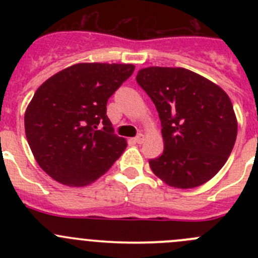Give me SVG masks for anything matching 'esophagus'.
<instances>
[{
  "instance_id": "34e87169",
  "label": "esophagus",
  "mask_w": 258,
  "mask_h": 258,
  "mask_svg": "<svg viewBox=\"0 0 258 258\" xmlns=\"http://www.w3.org/2000/svg\"><path fill=\"white\" fill-rule=\"evenodd\" d=\"M134 141L136 142V144H142V142L145 141V136L142 134H139L136 137H135Z\"/></svg>"
}]
</instances>
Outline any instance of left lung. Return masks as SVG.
Wrapping results in <instances>:
<instances>
[{"label":"left lung","instance_id":"left-lung-1","mask_svg":"<svg viewBox=\"0 0 258 258\" xmlns=\"http://www.w3.org/2000/svg\"><path fill=\"white\" fill-rule=\"evenodd\" d=\"M136 81L155 103L162 126L163 153L148 161L153 173L177 188L201 186L212 178L237 136L227 93L181 67L140 70Z\"/></svg>","mask_w":258,"mask_h":258}]
</instances>
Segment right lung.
Masks as SVG:
<instances>
[{
    "mask_svg": "<svg viewBox=\"0 0 258 258\" xmlns=\"http://www.w3.org/2000/svg\"><path fill=\"white\" fill-rule=\"evenodd\" d=\"M134 64L79 63L38 87L25 113V131L47 175L72 187L90 184L118 160L126 140L114 134L107 101Z\"/></svg>",
    "mask_w": 258,
    "mask_h": 258,
    "instance_id": "right-lung-1",
    "label": "right lung"
}]
</instances>
